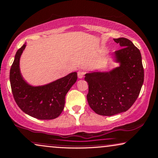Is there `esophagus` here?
Instances as JSON below:
<instances>
[{
  "mask_svg": "<svg viewBox=\"0 0 158 158\" xmlns=\"http://www.w3.org/2000/svg\"><path fill=\"white\" fill-rule=\"evenodd\" d=\"M77 74H78V77H79V79H81V78L84 77L85 72L84 71H82V70H79V71H78Z\"/></svg>",
  "mask_w": 158,
  "mask_h": 158,
  "instance_id": "34e87169",
  "label": "esophagus"
}]
</instances>
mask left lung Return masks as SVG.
Segmentation results:
<instances>
[{
	"label": "left lung",
	"instance_id": "left-lung-1",
	"mask_svg": "<svg viewBox=\"0 0 158 158\" xmlns=\"http://www.w3.org/2000/svg\"><path fill=\"white\" fill-rule=\"evenodd\" d=\"M121 49L115 51V61L120 66L109 72L85 74L88 83L87 99L96 113L111 116L126 112L138 96L144 79L140 52L130 40L114 39Z\"/></svg>",
	"mask_w": 158,
	"mask_h": 158
}]
</instances>
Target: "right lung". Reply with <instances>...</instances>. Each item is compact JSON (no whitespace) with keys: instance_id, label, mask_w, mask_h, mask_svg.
Instances as JSON below:
<instances>
[{"instance_id":"add662e5","label":"right lung","mask_w":158,"mask_h":158,"mask_svg":"<svg viewBox=\"0 0 158 158\" xmlns=\"http://www.w3.org/2000/svg\"><path fill=\"white\" fill-rule=\"evenodd\" d=\"M25 48L26 44L17 51L9 74L15 102L22 111L35 118H56L64 109L65 96L77 81V73L73 72L43 86H31L23 79L19 66L20 56Z\"/></svg>"}]
</instances>
